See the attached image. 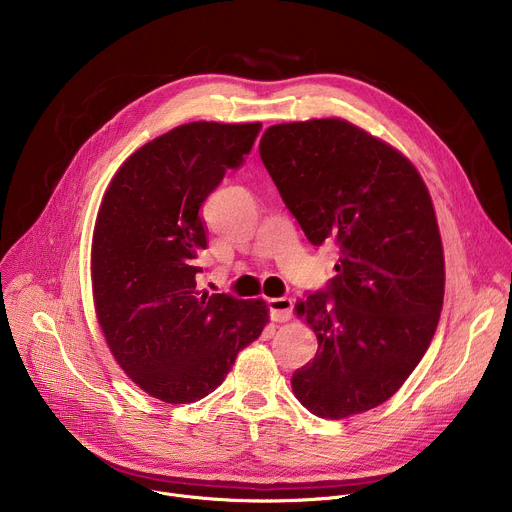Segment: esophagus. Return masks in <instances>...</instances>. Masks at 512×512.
Listing matches in <instances>:
<instances>
[{"label": "esophagus", "mask_w": 512, "mask_h": 512, "mask_svg": "<svg viewBox=\"0 0 512 512\" xmlns=\"http://www.w3.org/2000/svg\"><path fill=\"white\" fill-rule=\"evenodd\" d=\"M267 308L273 322H287L291 312H294V304H291L289 298H271L267 300Z\"/></svg>", "instance_id": "obj_1"}]
</instances>
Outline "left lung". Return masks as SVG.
Listing matches in <instances>:
<instances>
[{
    "label": "left lung",
    "instance_id": "left-lung-1",
    "mask_svg": "<svg viewBox=\"0 0 512 512\" xmlns=\"http://www.w3.org/2000/svg\"><path fill=\"white\" fill-rule=\"evenodd\" d=\"M259 154L308 241L340 249L326 289L296 306L318 352L291 389L320 417L369 411L407 381L440 322L446 269L431 196L403 154L344 119L271 125Z\"/></svg>",
    "mask_w": 512,
    "mask_h": 512
}]
</instances>
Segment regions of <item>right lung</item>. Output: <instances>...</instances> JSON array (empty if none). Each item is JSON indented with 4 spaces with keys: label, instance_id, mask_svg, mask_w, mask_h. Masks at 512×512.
Returning <instances> with one entry per match:
<instances>
[{
    "label": "right lung",
    "instance_id": "right-lung-1",
    "mask_svg": "<svg viewBox=\"0 0 512 512\" xmlns=\"http://www.w3.org/2000/svg\"><path fill=\"white\" fill-rule=\"evenodd\" d=\"M261 123L194 121L145 143L111 180L93 233V296L127 377L164 403L225 381L269 320L263 300L196 287L202 202L249 156Z\"/></svg>",
    "mask_w": 512,
    "mask_h": 512
}]
</instances>
